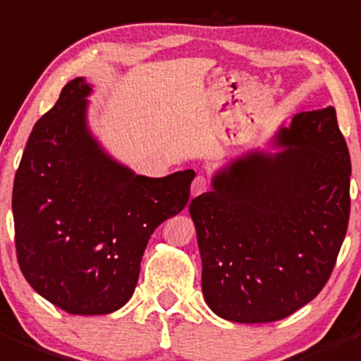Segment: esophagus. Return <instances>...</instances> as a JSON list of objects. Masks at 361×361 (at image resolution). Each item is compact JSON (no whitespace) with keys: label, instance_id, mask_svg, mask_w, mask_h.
I'll return each instance as SVG.
<instances>
[{"label":"esophagus","instance_id":"obj_1","mask_svg":"<svg viewBox=\"0 0 361 361\" xmlns=\"http://www.w3.org/2000/svg\"><path fill=\"white\" fill-rule=\"evenodd\" d=\"M208 188H209V181L206 180L204 176H197L194 181H192V197L202 194V192H206Z\"/></svg>","mask_w":361,"mask_h":361}]
</instances>
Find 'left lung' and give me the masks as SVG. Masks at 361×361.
Listing matches in <instances>:
<instances>
[{"instance_id": "left-lung-1", "label": "left lung", "mask_w": 361, "mask_h": 361, "mask_svg": "<svg viewBox=\"0 0 361 361\" xmlns=\"http://www.w3.org/2000/svg\"><path fill=\"white\" fill-rule=\"evenodd\" d=\"M282 152H252L192 199L202 295L233 323H271L316 298L349 222L351 159L334 107L300 113Z\"/></svg>"}]
</instances>
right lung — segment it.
Returning a JSON list of instances; mask_svg holds the SVG:
<instances>
[{"instance_id": "right-lung-1", "label": "right lung", "mask_w": 361, "mask_h": 361, "mask_svg": "<svg viewBox=\"0 0 361 361\" xmlns=\"http://www.w3.org/2000/svg\"><path fill=\"white\" fill-rule=\"evenodd\" d=\"M92 86L75 77L35 123L13 180L19 268L31 288L68 314L99 316L134 295L153 231L178 215L195 173H132L86 125Z\"/></svg>"}]
</instances>
